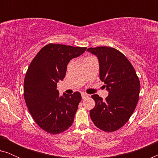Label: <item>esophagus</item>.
Here are the masks:
<instances>
[{"mask_svg": "<svg viewBox=\"0 0 158 158\" xmlns=\"http://www.w3.org/2000/svg\"><path fill=\"white\" fill-rule=\"evenodd\" d=\"M81 96H82V98H83V99H85L86 98H88V97L89 96V95L85 94V93H82Z\"/></svg>", "mask_w": 158, "mask_h": 158, "instance_id": "34e87169", "label": "esophagus"}]
</instances>
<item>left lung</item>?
I'll use <instances>...</instances> for the list:
<instances>
[{
  "label": "left lung",
  "mask_w": 158,
  "mask_h": 158,
  "mask_svg": "<svg viewBox=\"0 0 158 158\" xmlns=\"http://www.w3.org/2000/svg\"><path fill=\"white\" fill-rule=\"evenodd\" d=\"M87 51L98 58L99 77L109 92L105 101L93 95L96 106L90 111V116L98 128L111 132L124 126L135 111L139 100V80L130 62L117 49L98 47Z\"/></svg>",
  "instance_id": "obj_1"
}]
</instances>
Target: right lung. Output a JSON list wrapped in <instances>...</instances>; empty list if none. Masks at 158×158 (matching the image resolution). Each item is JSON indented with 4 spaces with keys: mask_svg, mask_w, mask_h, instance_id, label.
<instances>
[{
    "mask_svg": "<svg viewBox=\"0 0 158 158\" xmlns=\"http://www.w3.org/2000/svg\"><path fill=\"white\" fill-rule=\"evenodd\" d=\"M86 49L49 44L39 52L28 68L23 85L26 103L34 120L47 132L61 133L73 124L81 95L75 92L60 96L57 83L65 76L69 62Z\"/></svg>",
    "mask_w": 158,
    "mask_h": 158,
    "instance_id": "add662e5",
    "label": "right lung"
}]
</instances>
